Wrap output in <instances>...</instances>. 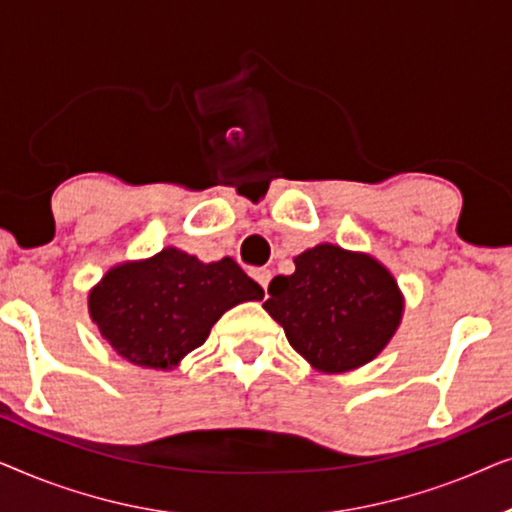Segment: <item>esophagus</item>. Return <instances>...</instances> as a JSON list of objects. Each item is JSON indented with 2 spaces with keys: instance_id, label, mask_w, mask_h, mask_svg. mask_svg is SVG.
<instances>
[{
  "instance_id": "34e87169",
  "label": "esophagus",
  "mask_w": 512,
  "mask_h": 512,
  "mask_svg": "<svg viewBox=\"0 0 512 512\" xmlns=\"http://www.w3.org/2000/svg\"><path fill=\"white\" fill-rule=\"evenodd\" d=\"M251 275H254L256 282L261 284L265 291H268V284H270V279H272V272L268 268H256L254 272H251Z\"/></svg>"
}]
</instances>
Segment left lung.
<instances>
[{
    "mask_svg": "<svg viewBox=\"0 0 512 512\" xmlns=\"http://www.w3.org/2000/svg\"><path fill=\"white\" fill-rule=\"evenodd\" d=\"M293 263V275L272 279L263 303L289 345L326 375L377 359L405 310L403 291L387 265L331 242L305 249Z\"/></svg>",
    "mask_w": 512,
    "mask_h": 512,
    "instance_id": "8db88e82",
    "label": "left lung"
}]
</instances>
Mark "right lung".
I'll return each instance as SVG.
<instances>
[{
  "label": "right lung",
  "mask_w": 512,
  "mask_h": 512,
  "mask_svg": "<svg viewBox=\"0 0 512 512\" xmlns=\"http://www.w3.org/2000/svg\"><path fill=\"white\" fill-rule=\"evenodd\" d=\"M263 296L233 258L202 263L198 256L165 247L104 272L88 291V314L102 338L132 366L174 370L230 307Z\"/></svg>",
  "instance_id": "add662e5"
}]
</instances>
